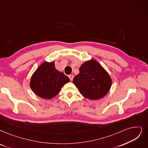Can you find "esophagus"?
<instances>
[{
    "mask_svg": "<svg viewBox=\"0 0 148 148\" xmlns=\"http://www.w3.org/2000/svg\"><path fill=\"white\" fill-rule=\"evenodd\" d=\"M69 78H70V79L71 81L73 80V75H69Z\"/></svg>",
    "mask_w": 148,
    "mask_h": 148,
    "instance_id": "34e87169",
    "label": "esophagus"
}]
</instances>
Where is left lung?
Wrapping results in <instances>:
<instances>
[{"label":"left lung","mask_w":148,"mask_h":148,"mask_svg":"<svg viewBox=\"0 0 148 148\" xmlns=\"http://www.w3.org/2000/svg\"><path fill=\"white\" fill-rule=\"evenodd\" d=\"M73 83L84 97L92 100L103 98L109 91L112 80L107 72L97 61L90 60L79 68Z\"/></svg>","instance_id":"obj_1"}]
</instances>
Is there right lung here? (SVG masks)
Wrapping results in <instances>:
<instances>
[{
    "label": "right lung",
    "instance_id": "obj_1",
    "mask_svg": "<svg viewBox=\"0 0 148 148\" xmlns=\"http://www.w3.org/2000/svg\"><path fill=\"white\" fill-rule=\"evenodd\" d=\"M69 81L67 76L55 69L53 62H45L33 75L30 87L38 96L51 99L58 95L62 87Z\"/></svg>",
    "mask_w": 148,
    "mask_h": 148
}]
</instances>
